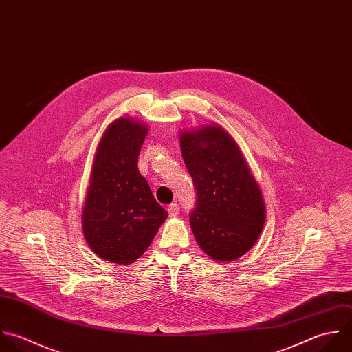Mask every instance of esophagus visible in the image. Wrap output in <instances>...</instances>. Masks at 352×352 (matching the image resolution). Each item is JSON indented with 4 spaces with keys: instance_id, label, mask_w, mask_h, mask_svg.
Listing matches in <instances>:
<instances>
[{
    "instance_id": "esophagus-1",
    "label": "esophagus",
    "mask_w": 352,
    "mask_h": 352,
    "mask_svg": "<svg viewBox=\"0 0 352 352\" xmlns=\"http://www.w3.org/2000/svg\"><path fill=\"white\" fill-rule=\"evenodd\" d=\"M168 214L170 217H177L179 215V206L177 203H173L168 206Z\"/></svg>"
}]
</instances>
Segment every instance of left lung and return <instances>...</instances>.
I'll return each instance as SVG.
<instances>
[{
  "instance_id": "1",
  "label": "left lung",
  "mask_w": 352,
  "mask_h": 352,
  "mask_svg": "<svg viewBox=\"0 0 352 352\" xmlns=\"http://www.w3.org/2000/svg\"><path fill=\"white\" fill-rule=\"evenodd\" d=\"M185 166L196 188L189 221L200 248L232 262L256 243L266 219L262 192L232 135L218 124L179 133Z\"/></svg>"
}]
</instances>
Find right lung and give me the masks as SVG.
I'll use <instances>...</instances> for the list:
<instances>
[{
    "label": "right lung",
    "instance_id": "right-lung-1",
    "mask_svg": "<svg viewBox=\"0 0 352 352\" xmlns=\"http://www.w3.org/2000/svg\"><path fill=\"white\" fill-rule=\"evenodd\" d=\"M146 134V124L116 119L102 134L93 162L82 212L83 236L96 255L118 265L135 262L167 218L138 171Z\"/></svg>",
    "mask_w": 352,
    "mask_h": 352
}]
</instances>
